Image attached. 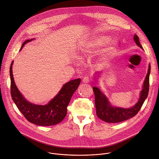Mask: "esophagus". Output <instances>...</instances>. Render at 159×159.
<instances>
[{"label":"esophagus","instance_id":"34e87169","mask_svg":"<svg viewBox=\"0 0 159 159\" xmlns=\"http://www.w3.org/2000/svg\"><path fill=\"white\" fill-rule=\"evenodd\" d=\"M82 82L84 83H89L90 82V78L89 77H84L83 80H82Z\"/></svg>","mask_w":159,"mask_h":159}]
</instances>
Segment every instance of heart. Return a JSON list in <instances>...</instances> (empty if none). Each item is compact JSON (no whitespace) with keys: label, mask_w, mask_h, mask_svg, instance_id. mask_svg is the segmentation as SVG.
<instances>
[{"label":"heart","mask_w":159,"mask_h":159,"mask_svg":"<svg viewBox=\"0 0 159 159\" xmlns=\"http://www.w3.org/2000/svg\"><path fill=\"white\" fill-rule=\"evenodd\" d=\"M109 40V37L107 35H96L90 38L83 45L84 50L87 52H92L95 49L102 47ZM117 46V43L115 40H111L109 43V45L106 51L107 52H112Z\"/></svg>","instance_id":"b5f03b06"}]
</instances>
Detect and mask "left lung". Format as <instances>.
Segmentation results:
<instances>
[{
	"label": "left lung",
	"mask_w": 159,
	"mask_h": 159,
	"mask_svg": "<svg viewBox=\"0 0 159 159\" xmlns=\"http://www.w3.org/2000/svg\"><path fill=\"white\" fill-rule=\"evenodd\" d=\"M134 40L135 43L143 49V47L139 42V38L136 34L134 36ZM150 73V65L149 64L148 72L143 84L142 90L140 92L139 99L134 106L128 109L113 106L107 96L98 87H93V90L95 94L96 114L98 117L107 123H118L134 117L141 109L144 101L148 96Z\"/></svg>",
	"instance_id": "left-lung-1"
}]
</instances>
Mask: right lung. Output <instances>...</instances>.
I'll return each mask as SVG.
<instances>
[{"mask_svg":"<svg viewBox=\"0 0 159 159\" xmlns=\"http://www.w3.org/2000/svg\"><path fill=\"white\" fill-rule=\"evenodd\" d=\"M25 40L20 50L25 43L33 40ZM12 61L10 67L11 93L16 106L30 122L40 126L56 125L63 120L67 115V107L71 97L80 83V79L72 80L65 84L59 93L46 105H36L27 101L17 89L12 74Z\"/></svg>","mask_w":159,"mask_h":159,"instance_id":"right-lung-1","label":"right lung"}]
</instances>
